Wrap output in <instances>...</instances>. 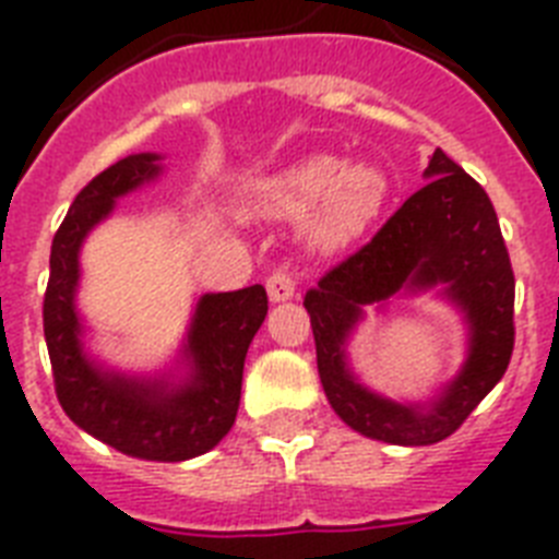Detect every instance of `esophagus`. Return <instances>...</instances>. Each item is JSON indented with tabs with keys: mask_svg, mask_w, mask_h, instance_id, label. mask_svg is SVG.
Segmentation results:
<instances>
[{
	"mask_svg": "<svg viewBox=\"0 0 559 559\" xmlns=\"http://www.w3.org/2000/svg\"><path fill=\"white\" fill-rule=\"evenodd\" d=\"M266 295L270 300H289L295 295V278L286 270H273V273L266 275Z\"/></svg>",
	"mask_w": 559,
	"mask_h": 559,
	"instance_id": "34e87169",
	"label": "esophagus"
}]
</instances>
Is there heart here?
<instances>
[{"label":"heart","instance_id":"1","mask_svg":"<svg viewBox=\"0 0 559 559\" xmlns=\"http://www.w3.org/2000/svg\"><path fill=\"white\" fill-rule=\"evenodd\" d=\"M388 179L377 165L314 154L270 174L255 186L250 211L259 216H307V236L318 250L354 241L380 216Z\"/></svg>","mask_w":559,"mask_h":559}]
</instances>
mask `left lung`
<instances>
[{"label": "left lung", "instance_id": "obj_1", "mask_svg": "<svg viewBox=\"0 0 559 559\" xmlns=\"http://www.w3.org/2000/svg\"><path fill=\"white\" fill-rule=\"evenodd\" d=\"M425 188L373 233V239L334 264L304 298L312 318L323 391L334 414L368 439L421 448L448 439L507 373L514 348V273L495 207L459 163L436 148ZM448 283L471 323L465 371L430 412L396 406L353 382L342 340L366 302L405 285Z\"/></svg>", "mask_w": 559, "mask_h": 559}]
</instances>
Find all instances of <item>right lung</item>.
Returning a JSON list of instances; mask_svg holds the SVG:
<instances>
[{
    "label": "right lung",
    "instance_id": "right-lung-1",
    "mask_svg": "<svg viewBox=\"0 0 559 559\" xmlns=\"http://www.w3.org/2000/svg\"><path fill=\"white\" fill-rule=\"evenodd\" d=\"M157 159V154H132L109 165L70 205L50 250L45 340L56 396L78 427L134 459L186 461L216 448L236 421L247 348L266 318L264 286L252 284L199 300L188 334L193 373L177 391L106 373L86 360L72 307L78 247L111 211L115 199L159 171Z\"/></svg>",
    "mask_w": 559,
    "mask_h": 559
}]
</instances>
